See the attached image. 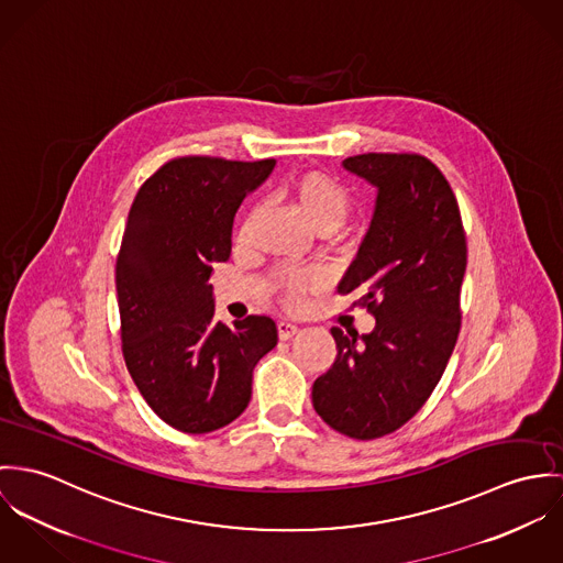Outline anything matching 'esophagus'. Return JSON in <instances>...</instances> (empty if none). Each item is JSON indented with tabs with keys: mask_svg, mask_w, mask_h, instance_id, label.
I'll return each instance as SVG.
<instances>
[{
	"mask_svg": "<svg viewBox=\"0 0 563 563\" xmlns=\"http://www.w3.org/2000/svg\"><path fill=\"white\" fill-rule=\"evenodd\" d=\"M278 336L283 339V341H287V339H291L300 328L296 325V323H291V321H278Z\"/></svg>",
	"mask_w": 563,
	"mask_h": 563,
	"instance_id": "esophagus-1",
	"label": "esophagus"
}]
</instances>
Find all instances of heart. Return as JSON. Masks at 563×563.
<instances>
[{"instance_id": "b5f03b06", "label": "heart", "mask_w": 563, "mask_h": 563, "mask_svg": "<svg viewBox=\"0 0 563 563\" xmlns=\"http://www.w3.org/2000/svg\"><path fill=\"white\" fill-rule=\"evenodd\" d=\"M291 191L298 207L319 233L339 229L352 211L350 189L323 170H309L300 175L294 181ZM321 285V272L309 267H285L274 274V291L289 307L300 305L309 291Z\"/></svg>"}]
</instances>
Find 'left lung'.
I'll use <instances>...</instances> for the list:
<instances>
[{
  "instance_id": "8db88e82",
  "label": "left lung",
  "mask_w": 563,
  "mask_h": 563,
  "mask_svg": "<svg viewBox=\"0 0 563 563\" xmlns=\"http://www.w3.org/2000/svg\"><path fill=\"white\" fill-rule=\"evenodd\" d=\"M343 166L377 188L374 220L336 291L375 317L374 332L332 328L336 361L312 384L314 412L356 440L393 434L437 388L462 311L466 233L455 194L428 157L365 153Z\"/></svg>"
}]
</instances>
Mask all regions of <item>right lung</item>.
I'll return each instance as SVG.
<instances>
[{"mask_svg": "<svg viewBox=\"0 0 563 563\" xmlns=\"http://www.w3.org/2000/svg\"><path fill=\"white\" fill-rule=\"evenodd\" d=\"M276 159H168L137 189L117 258L126 369L170 428L207 434L249 406L254 365L276 345L274 319H213V263L231 256L233 218Z\"/></svg>", "mask_w": 563, "mask_h": 563, "instance_id": "obj_1", "label": "right lung"}]
</instances>
